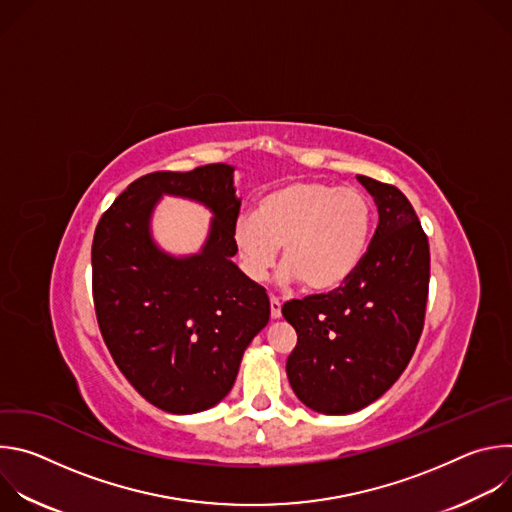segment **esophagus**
Returning <instances> with one entry per match:
<instances>
[{
    "mask_svg": "<svg viewBox=\"0 0 512 512\" xmlns=\"http://www.w3.org/2000/svg\"><path fill=\"white\" fill-rule=\"evenodd\" d=\"M269 304H271V318H279L281 316V302H279V298H275V296H271L269 298Z\"/></svg>",
    "mask_w": 512,
    "mask_h": 512,
    "instance_id": "esophagus-1",
    "label": "esophagus"
}]
</instances>
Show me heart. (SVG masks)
<instances>
[{"label": "heart", "instance_id": "obj_1", "mask_svg": "<svg viewBox=\"0 0 512 512\" xmlns=\"http://www.w3.org/2000/svg\"><path fill=\"white\" fill-rule=\"evenodd\" d=\"M373 223L375 208L362 190L302 178L261 194L255 216H241L233 237L249 277L263 279L281 247L289 279L330 291L362 263Z\"/></svg>", "mask_w": 512, "mask_h": 512}]
</instances>
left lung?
Here are the masks:
<instances>
[{
    "instance_id": "obj_1",
    "label": "left lung",
    "mask_w": 512,
    "mask_h": 512,
    "mask_svg": "<svg viewBox=\"0 0 512 512\" xmlns=\"http://www.w3.org/2000/svg\"><path fill=\"white\" fill-rule=\"evenodd\" d=\"M379 208V225L358 269L330 294L283 304L298 344L287 379L298 399L326 415L377 401L401 377L419 342L429 291V243L407 196L356 176Z\"/></svg>"
}]
</instances>
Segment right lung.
I'll list each match as a JSON object with an SVG mask.
<instances>
[{
  "label": "right lung",
  "mask_w": 512,
  "mask_h": 512,
  "mask_svg": "<svg viewBox=\"0 0 512 512\" xmlns=\"http://www.w3.org/2000/svg\"><path fill=\"white\" fill-rule=\"evenodd\" d=\"M233 166L137 178L103 212L91 249L93 302L103 340L125 379L152 405L198 413L221 401L245 348L269 322L265 287L233 261L241 200ZM162 193L202 201L215 214L198 256L172 258L149 235Z\"/></svg>",
  "instance_id": "add662e5"
}]
</instances>
